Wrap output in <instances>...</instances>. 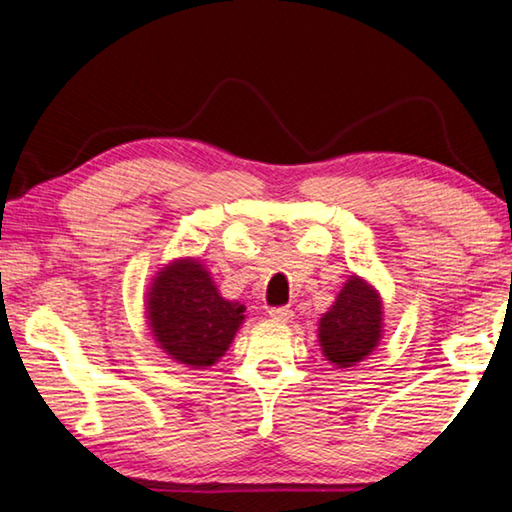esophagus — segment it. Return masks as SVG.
I'll return each mask as SVG.
<instances>
[{"label":"esophagus","instance_id":"34e87169","mask_svg":"<svg viewBox=\"0 0 512 512\" xmlns=\"http://www.w3.org/2000/svg\"><path fill=\"white\" fill-rule=\"evenodd\" d=\"M267 313H270V317L276 322H290L292 320V311L288 306H274Z\"/></svg>","mask_w":512,"mask_h":512}]
</instances>
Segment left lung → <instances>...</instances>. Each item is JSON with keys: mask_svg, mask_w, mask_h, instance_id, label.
<instances>
[{"mask_svg": "<svg viewBox=\"0 0 512 512\" xmlns=\"http://www.w3.org/2000/svg\"><path fill=\"white\" fill-rule=\"evenodd\" d=\"M379 338L381 299L363 279L351 276L320 320L324 356L338 367H351L372 354Z\"/></svg>", "mask_w": 512, "mask_h": 512, "instance_id": "8db88e82", "label": "left lung"}]
</instances>
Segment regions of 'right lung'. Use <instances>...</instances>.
Returning <instances> with one entry per match:
<instances>
[{"label":"right lung","instance_id":"add662e5","mask_svg":"<svg viewBox=\"0 0 512 512\" xmlns=\"http://www.w3.org/2000/svg\"><path fill=\"white\" fill-rule=\"evenodd\" d=\"M147 308L149 326L161 349L195 370L224 356L245 320V308L220 297L197 261H177L158 272Z\"/></svg>","mask_w":512,"mask_h":512}]
</instances>
